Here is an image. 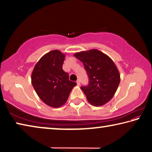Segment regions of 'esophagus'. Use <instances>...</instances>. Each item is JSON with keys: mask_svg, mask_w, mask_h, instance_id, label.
<instances>
[{"mask_svg": "<svg viewBox=\"0 0 152 152\" xmlns=\"http://www.w3.org/2000/svg\"><path fill=\"white\" fill-rule=\"evenodd\" d=\"M76 83H77V84H78V86H79V85H80V80H77Z\"/></svg>", "mask_w": 152, "mask_h": 152, "instance_id": "1", "label": "esophagus"}]
</instances>
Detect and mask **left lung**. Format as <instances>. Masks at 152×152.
Returning a JSON list of instances; mask_svg holds the SVG:
<instances>
[{
	"label": "left lung",
	"instance_id": "8db88e82",
	"mask_svg": "<svg viewBox=\"0 0 152 152\" xmlns=\"http://www.w3.org/2000/svg\"><path fill=\"white\" fill-rule=\"evenodd\" d=\"M84 64L89 77L87 86H82L90 104L95 107L107 103L114 96L120 83V74L110 58L92 49L74 53Z\"/></svg>",
	"mask_w": 152,
	"mask_h": 152
}]
</instances>
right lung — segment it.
<instances>
[{"label": "right lung", "instance_id": "add662e5", "mask_svg": "<svg viewBox=\"0 0 152 152\" xmlns=\"http://www.w3.org/2000/svg\"><path fill=\"white\" fill-rule=\"evenodd\" d=\"M66 54L60 50L49 51L33 68L31 83L39 99L48 106L58 108L66 102L76 83L69 80L62 69Z\"/></svg>", "mask_w": 152, "mask_h": 152}]
</instances>
